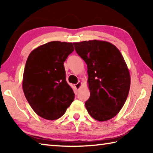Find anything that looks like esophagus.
Segmentation results:
<instances>
[{
    "label": "esophagus",
    "instance_id": "34e87169",
    "mask_svg": "<svg viewBox=\"0 0 153 153\" xmlns=\"http://www.w3.org/2000/svg\"><path fill=\"white\" fill-rule=\"evenodd\" d=\"M82 84V83L81 82H77L76 84H75V87L76 88L77 90H79L80 88H81Z\"/></svg>",
    "mask_w": 153,
    "mask_h": 153
}]
</instances>
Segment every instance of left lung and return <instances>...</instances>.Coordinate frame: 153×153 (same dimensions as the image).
<instances>
[{"mask_svg": "<svg viewBox=\"0 0 153 153\" xmlns=\"http://www.w3.org/2000/svg\"><path fill=\"white\" fill-rule=\"evenodd\" d=\"M73 44L87 64L90 96L85 107L94 120H111L123 107L130 88V75L125 60L118 48L106 41Z\"/></svg>", "mask_w": 153, "mask_h": 153, "instance_id": "left-lung-1", "label": "left lung"}]
</instances>
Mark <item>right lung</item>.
Returning <instances> with one entry per match:
<instances>
[{"instance_id":"add662e5","label":"right lung","mask_w":153,"mask_h":153,"mask_svg":"<svg viewBox=\"0 0 153 153\" xmlns=\"http://www.w3.org/2000/svg\"><path fill=\"white\" fill-rule=\"evenodd\" d=\"M74 51L71 42L53 41L31 52L23 76V90L34 112L55 120L66 112L75 94L66 81L64 62Z\"/></svg>"}]
</instances>
